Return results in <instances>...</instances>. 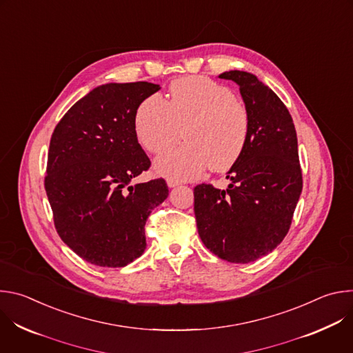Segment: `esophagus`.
<instances>
[{
    "mask_svg": "<svg viewBox=\"0 0 353 353\" xmlns=\"http://www.w3.org/2000/svg\"><path fill=\"white\" fill-rule=\"evenodd\" d=\"M166 183H168V185L172 188V187H176V185H179L180 183L177 181V180H173V179H168L166 180Z\"/></svg>",
    "mask_w": 353,
    "mask_h": 353,
    "instance_id": "esophagus-1",
    "label": "esophagus"
}]
</instances>
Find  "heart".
<instances>
[{
    "instance_id": "b5f03b06",
    "label": "heart",
    "mask_w": 353,
    "mask_h": 353,
    "mask_svg": "<svg viewBox=\"0 0 353 353\" xmlns=\"http://www.w3.org/2000/svg\"><path fill=\"white\" fill-rule=\"evenodd\" d=\"M184 135L187 143L168 150L154 165L159 176L194 180L208 168L230 169L248 141L250 116L225 85L205 77H185L170 85L168 102L155 93L142 100L134 117L138 142L150 154H161Z\"/></svg>"
}]
</instances>
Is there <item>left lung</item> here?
<instances>
[{
  "mask_svg": "<svg viewBox=\"0 0 353 353\" xmlns=\"http://www.w3.org/2000/svg\"><path fill=\"white\" fill-rule=\"evenodd\" d=\"M240 88L250 116V134L230 168L226 190L211 184L194 188L198 234L219 259L247 264L267 256L285 239L303 180L293 120L282 100L256 75H219Z\"/></svg>",
  "mask_w": 353,
  "mask_h": 353,
  "instance_id": "8db88e82",
  "label": "left lung"
}]
</instances>
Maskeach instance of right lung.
<instances>
[{
	"label": "right lung",
	"mask_w": 353,
	"mask_h": 353,
	"mask_svg": "<svg viewBox=\"0 0 353 353\" xmlns=\"http://www.w3.org/2000/svg\"><path fill=\"white\" fill-rule=\"evenodd\" d=\"M150 82L106 83L64 114L50 139L44 188L61 240L85 261L120 268L142 256L145 223L169 195L163 179L131 184L150 161L134 117Z\"/></svg>",
	"instance_id": "obj_1"
}]
</instances>
